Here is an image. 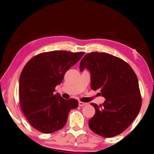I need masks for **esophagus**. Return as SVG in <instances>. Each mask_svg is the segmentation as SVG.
<instances>
[{"label":"esophagus","mask_w":154,"mask_h":154,"mask_svg":"<svg viewBox=\"0 0 154 154\" xmlns=\"http://www.w3.org/2000/svg\"><path fill=\"white\" fill-rule=\"evenodd\" d=\"M87 103H85V102H79V103H78V105H79V106L80 107H82V106H85V105H87Z\"/></svg>","instance_id":"34e87169"}]
</instances>
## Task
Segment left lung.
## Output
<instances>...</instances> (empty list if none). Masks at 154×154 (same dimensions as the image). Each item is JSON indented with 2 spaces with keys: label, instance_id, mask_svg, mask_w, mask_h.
<instances>
[{
  "label": "left lung",
  "instance_id": "1",
  "mask_svg": "<svg viewBox=\"0 0 154 154\" xmlns=\"http://www.w3.org/2000/svg\"><path fill=\"white\" fill-rule=\"evenodd\" d=\"M91 74V87L106 98L102 105L91 103L95 114L89 126L95 134L112 137L122 133L139 114L142 99L139 82L130 65L107 53L91 52L80 62V70Z\"/></svg>",
  "mask_w": 154,
  "mask_h": 154
}]
</instances>
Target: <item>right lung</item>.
I'll list each match as a JSON object with an SVG mask.
<instances>
[{
  "label": "right lung",
  "mask_w": 154,
  "mask_h": 154,
  "mask_svg": "<svg viewBox=\"0 0 154 154\" xmlns=\"http://www.w3.org/2000/svg\"><path fill=\"white\" fill-rule=\"evenodd\" d=\"M85 52H44L32 57L20 74L19 94L20 108L30 125L44 134H51L65 125L70 109L78 106L75 99L65 100L54 94L65 72Z\"/></svg>",
  "instance_id": "add662e5"
}]
</instances>
